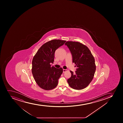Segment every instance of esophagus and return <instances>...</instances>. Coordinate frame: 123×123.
I'll return each mask as SVG.
<instances>
[{"instance_id": "esophagus-1", "label": "esophagus", "mask_w": 123, "mask_h": 123, "mask_svg": "<svg viewBox=\"0 0 123 123\" xmlns=\"http://www.w3.org/2000/svg\"><path fill=\"white\" fill-rule=\"evenodd\" d=\"M66 71H67V70L66 69H63V73H64L65 72H66Z\"/></svg>"}]
</instances>
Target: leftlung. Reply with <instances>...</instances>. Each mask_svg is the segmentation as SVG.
<instances>
[{"label": "left lung", "mask_w": 123, "mask_h": 123, "mask_svg": "<svg viewBox=\"0 0 123 123\" xmlns=\"http://www.w3.org/2000/svg\"><path fill=\"white\" fill-rule=\"evenodd\" d=\"M73 57V62L77 67L75 73L70 71L71 76L67 80L70 86L81 90L88 86L93 78L96 70L95 58L89 48L78 42L65 43Z\"/></svg>", "instance_id": "left-lung-1"}]
</instances>
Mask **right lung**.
<instances>
[{
  "label": "right lung",
  "mask_w": 123,
  "mask_h": 123,
  "mask_svg": "<svg viewBox=\"0 0 123 123\" xmlns=\"http://www.w3.org/2000/svg\"><path fill=\"white\" fill-rule=\"evenodd\" d=\"M66 40H52L43 44L33 57L32 72L37 84L42 89L52 90L57 86L63 72L62 68L51 67L54 61L55 52Z\"/></svg>",
  "instance_id": "add662e5"
}]
</instances>
